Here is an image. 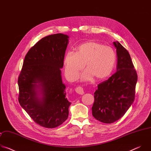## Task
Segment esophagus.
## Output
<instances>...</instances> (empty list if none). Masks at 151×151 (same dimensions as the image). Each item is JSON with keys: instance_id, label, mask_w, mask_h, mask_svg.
<instances>
[{"instance_id": "1", "label": "esophagus", "mask_w": 151, "mask_h": 151, "mask_svg": "<svg viewBox=\"0 0 151 151\" xmlns=\"http://www.w3.org/2000/svg\"><path fill=\"white\" fill-rule=\"evenodd\" d=\"M75 92L79 94H83L84 93L83 90L81 87H78L75 88Z\"/></svg>"}]
</instances>
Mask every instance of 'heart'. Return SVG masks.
Masks as SVG:
<instances>
[{"label": "heart", "instance_id": "b5f03b06", "mask_svg": "<svg viewBox=\"0 0 151 151\" xmlns=\"http://www.w3.org/2000/svg\"><path fill=\"white\" fill-rule=\"evenodd\" d=\"M116 61L114 50L101 43L90 40L80 45L76 53L69 51L64 59V73L70 81L76 80L85 68L81 76L82 81L93 78L97 81L106 79L112 73Z\"/></svg>", "mask_w": 151, "mask_h": 151}]
</instances>
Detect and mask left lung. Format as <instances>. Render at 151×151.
<instances>
[{
	"instance_id": "left-lung-1",
	"label": "left lung",
	"mask_w": 151,
	"mask_h": 151,
	"mask_svg": "<svg viewBox=\"0 0 151 151\" xmlns=\"http://www.w3.org/2000/svg\"><path fill=\"white\" fill-rule=\"evenodd\" d=\"M116 72L98 84L92 107L93 116L103 123L111 124L122 117L135 98L137 75L128 51L118 42Z\"/></svg>"
}]
</instances>
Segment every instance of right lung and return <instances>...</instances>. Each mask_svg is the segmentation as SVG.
<instances>
[{
	"label": "right lung",
	"instance_id": "1",
	"mask_svg": "<svg viewBox=\"0 0 151 151\" xmlns=\"http://www.w3.org/2000/svg\"><path fill=\"white\" fill-rule=\"evenodd\" d=\"M68 38L57 33L39 40L26 55L18 78L19 104L36 124L45 128H55L68 118L71 103L66 98L60 70Z\"/></svg>",
	"mask_w": 151,
	"mask_h": 151
}]
</instances>
